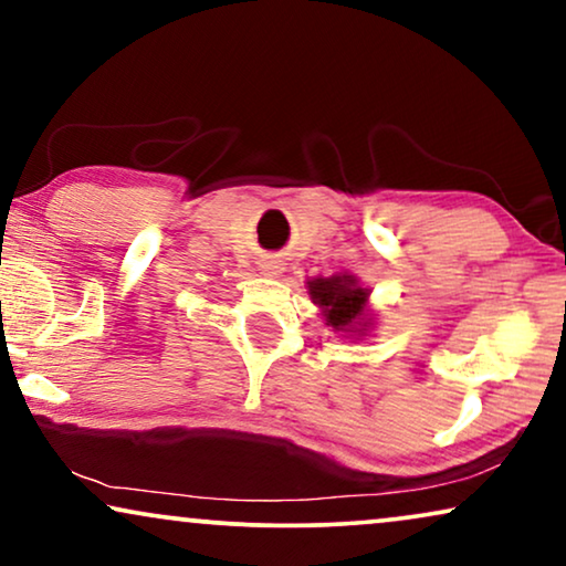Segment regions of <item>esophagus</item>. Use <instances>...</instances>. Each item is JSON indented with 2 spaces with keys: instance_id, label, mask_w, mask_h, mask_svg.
<instances>
[{
  "instance_id": "34e87169",
  "label": "esophagus",
  "mask_w": 566,
  "mask_h": 566,
  "mask_svg": "<svg viewBox=\"0 0 566 566\" xmlns=\"http://www.w3.org/2000/svg\"><path fill=\"white\" fill-rule=\"evenodd\" d=\"M273 268H277V265H273Z\"/></svg>"
}]
</instances>
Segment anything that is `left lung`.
<instances>
[{
  "mask_svg": "<svg viewBox=\"0 0 566 566\" xmlns=\"http://www.w3.org/2000/svg\"><path fill=\"white\" fill-rule=\"evenodd\" d=\"M308 296L322 306L329 327L355 332L353 324H358L368 293L355 283L353 275H332L308 283Z\"/></svg>",
  "mask_w": 566,
  "mask_h": 566,
  "instance_id": "left-lung-1",
  "label": "left lung"
}]
</instances>
